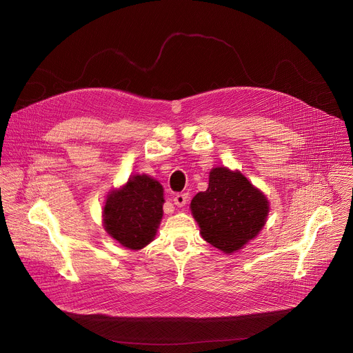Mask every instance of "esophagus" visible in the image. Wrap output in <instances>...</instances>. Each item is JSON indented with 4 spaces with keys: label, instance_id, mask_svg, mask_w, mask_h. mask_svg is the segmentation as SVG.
I'll return each mask as SVG.
<instances>
[{
    "label": "esophagus",
    "instance_id": "1",
    "mask_svg": "<svg viewBox=\"0 0 353 353\" xmlns=\"http://www.w3.org/2000/svg\"><path fill=\"white\" fill-rule=\"evenodd\" d=\"M187 201H188V194L187 192H179L173 198V203L177 207H184L187 204Z\"/></svg>",
    "mask_w": 353,
    "mask_h": 353
}]
</instances>
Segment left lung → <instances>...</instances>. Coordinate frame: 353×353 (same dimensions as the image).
<instances>
[{"mask_svg":"<svg viewBox=\"0 0 353 353\" xmlns=\"http://www.w3.org/2000/svg\"><path fill=\"white\" fill-rule=\"evenodd\" d=\"M190 208L201 236L229 254L260 233L270 204L240 172L215 168L210 173L207 191L198 192Z\"/></svg>","mask_w":353,"mask_h":353,"instance_id":"obj_1","label":"left lung"}]
</instances>
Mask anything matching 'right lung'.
Instances as JSON below:
<instances>
[{
	"instance_id": "1",
	"label": "right lung",
	"mask_w": 353,
	"mask_h": 353,
	"mask_svg": "<svg viewBox=\"0 0 353 353\" xmlns=\"http://www.w3.org/2000/svg\"><path fill=\"white\" fill-rule=\"evenodd\" d=\"M163 187L146 174L132 176L108 195L105 230L121 245L139 250L154 240L163 216Z\"/></svg>"
}]
</instances>
